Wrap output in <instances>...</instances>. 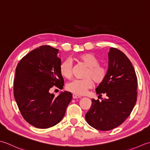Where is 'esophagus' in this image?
I'll return each mask as SVG.
<instances>
[{"instance_id":"34e87169","label":"esophagus","mask_w":150,"mask_h":150,"mask_svg":"<svg viewBox=\"0 0 150 150\" xmlns=\"http://www.w3.org/2000/svg\"><path fill=\"white\" fill-rule=\"evenodd\" d=\"M72 98L74 99H77V98H81V96L78 95V94H72Z\"/></svg>"}]
</instances>
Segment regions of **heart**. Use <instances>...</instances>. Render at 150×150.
Here are the masks:
<instances>
[{"label": "heart", "instance_id": "1", "mask_svg": "<svg viewBox=\"0 0 150 150\" xmlns=\"http://www.w3.org/2000/svg\"><path fill=\"white\" fill-rule=\"evenodd\" d=\"M76 59L87 67L83 74L85 78L73 79L67 84L66 88L72 93L81 95L93 87V79L96 83H102L106 77L108 70L105 66L100 65L99 60L92 54H83L78 56ZM59 71L64 78H71L72 76V65L71 61L67 59L61 63Z\"/></svg>", "mask_w": 150, "mask_h": 150}]
</instances>
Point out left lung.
<instances>
[{"label":"left lung","mask_w":150,"mask_h":150,"mask_svg":"<svg viewBox=\"0 0 150 150\" xmlns=\"http://www.w3.org/2000/svg\"><path fill=\"white\" fill-rule=\"evenodd\" d=\"M109 65L106 77L96 88V94L106 96L101 102L92 99L85 114L91 126L108 131L120 126L129 117L137 102V78L128 57L117 48L111 47L108 53Z\"/></svg>","instance_id":"obj_1"}]
</instances>
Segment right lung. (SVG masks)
<instances>
[{
    "label": "right lung",
    "instance_id": "obj_1",
    "mask_svg": "<svg viewBox=\"0 0 150 150\" xmlns=\"http://www.w3.org/2000/svg\"><path fill=\"white\" fill-rule=\"evenodd\" d=\"M58 52L50 46H41L26 55L15 70L13 94L18 108L24 120L39 129L59 123L72 98L68 91L57 97L50 93L54 85L60 89L64 85Z\"/></svg>",
    "mask_w": 150,
    "mask_h": 150
}]
</instances>
